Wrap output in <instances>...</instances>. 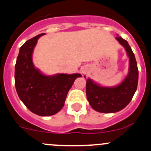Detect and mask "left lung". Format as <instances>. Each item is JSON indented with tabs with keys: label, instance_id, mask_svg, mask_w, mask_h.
Wrapping results in <instances>:
<instances>
[{
	"label": "left lung",
	"instance_id": "left-lung-1",
	"mask_svg": "<svg viewBox=\"0 0 151 151\" xmlns=\"http://www.w3.org/2000/svg\"><path fill=\"white\" fill-rule=\"evenodd\" d=\"M116 39L124 46L130 59L129 73L120 84L114 87H104L87 79L86 94L89 105L94 110L103 113L116 112L130 103L137 89L138 69L135 55L127 41L120 36Z\"/></svg>",
	"mask_w": 151,
	"mask_h": 151
}]
</instances>
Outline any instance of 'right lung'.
Returning <instances> with one entry per match:
<instances>
[{
	"instance_id": "obj_1",
	"label": "right lung",
	"mask_w": 151,
	"mask_h": 151,
	"mask_svg": "<svg viewBox=\"0 0 151 151\" xmlns=\"http://www.w3.org/2000/svg\"><path fill=\"white\" fill-rule=\"evenodd\" d=\"M41 34L29 39L20 48L15 66V85L19 98L31 112L39 116L57 113L79 74L46 76L34 67L32 53Z\"/></svg>"
}]
</instances>
